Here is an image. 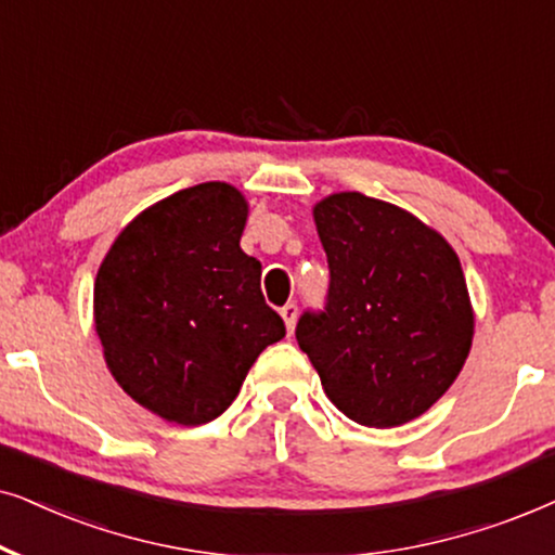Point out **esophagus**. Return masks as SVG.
<instances>
[{
    "instance_id": "1",
    "label": "esophagus",
    "mask_w": 555,
    "mask_h": 555,
    "mask_svg": "<svg viewBox=\"0 0 555 555\" xmlns=\"http://www.w3.org/2000/svg\"><path fill=\"white\" fill-rule=\"evenodd\" d=\"M297 305H294V301H289V305H284L282 307V320H284V324H286V330H289V335H294V324H297Z\"/></svg>"
}]
</instances>
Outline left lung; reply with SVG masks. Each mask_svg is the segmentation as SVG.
I'll return each mask as SVG.
<instances>
[{
  "mask_svg": "<svg viewBox=\"0 0 555 555\" xmlns=\"http://www.w3.org/2000/svg\"><path fill=\"white\" fill-rule=\"evenodd\" d=\"M330 263L324 312L297 343L354 424L393 428L426 413L467 360L475 309L456 250L393 203L335 192L312 208Z\"/></svg>",
  "mask_w": 555,
  "mask_h": 555,
  "instance_id": "1",
  "label": "left lung"
}]
</instances>
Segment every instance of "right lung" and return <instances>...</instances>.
<instances>
[{
  "label": "right lung",
  "instance_id": "right-lung-1",
  "mask_svg": "<svg viewBox=\"0 0 555 555\" xmlns=\"http://www.w3.org/2000/svg\"><path fill=\"white\" fill-rule=\"evenodd\" d=\"M248 203L203 182L150 205L116 235L93 284L103 358L124 393L180 426L218 418L266 347L286 335L241 235Z\"/></svg>",
  "mask_w": 555,
  "mask_h": 555
}]
</instances>
